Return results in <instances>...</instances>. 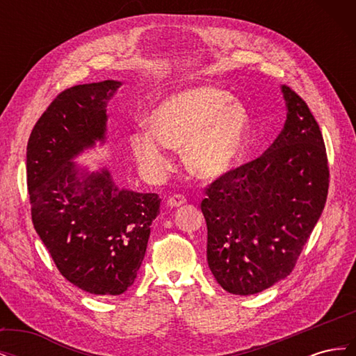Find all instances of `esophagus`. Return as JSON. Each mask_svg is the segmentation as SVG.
<instances>
[{
    "label": "esophagus",
    "instance_id": "esophagus-1",
    "mask_svg": "<svg viewBox=\"0 0 356 356\" xmlns=\"http://www.w3.org/2000/svg\"><path fill=\"white\" fill-rule=\"evenodd\" d=\"M186 202H187V199L182 195H174L168 199V207L178 208V207H181V204H184Z\"/></svg>",
    "mask_w": 356,
    "mask_h": 356
}]
</instances>
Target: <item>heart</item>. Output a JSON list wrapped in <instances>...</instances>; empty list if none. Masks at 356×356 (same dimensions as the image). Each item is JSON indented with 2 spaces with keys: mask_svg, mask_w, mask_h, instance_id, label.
I'll return each instance as SVG.
<instances>
[{
  "mask_svg": "<svg viewBox=\"0 0 356 356\" xmlns=\"http://www.w3.org/2000/svg\"><path fill=\"white\" fill-rule=\"evenodd\" d=\"M148 127L131 136L138 163L160 174L169 161L168 148H182L193 175L215 179L230 172L243 154L251 117L246 106L211 84L172 93L148 117Z\"/></svg>",
  "mask_w": 356,
  "mask_h": 356,
  "instance_id": "b5f03b06",
  "label": "heart"
}]
</instances>
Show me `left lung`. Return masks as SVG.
<instances>
[{"label": "left lung", "instance_id": "left-lung-1", "mask_svg": "<svg viewBox=\"0 0 356 356\" xmlns=\"http://www.w3.org/2000/svg\"><path fill=\"white\" fill-rule=\"evenodd\" d=\"M286 120L258 159L215 179L202 200L208 264L232 294L251 296L286 277L324 211L330 170L309 106L281 88Z\"/></svg>", "mask_w": 356, "mask_h": 356}]
</instances>
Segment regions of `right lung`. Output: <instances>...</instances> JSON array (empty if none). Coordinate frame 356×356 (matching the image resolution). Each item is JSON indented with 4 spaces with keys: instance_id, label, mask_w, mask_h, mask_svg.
<instances>
[{
    "instance_id": "obj_1",
    "label": "right lung",
    "mask_w": 356,
    "mask_h": 356,
    "mask_svg": "<svg viewBox=\"0 0 356 356\" xmlns=\"http://www.w3.org/2000/svg\"><path fill=\"white\" fill-rule=\"evenodd\" d=\"M120 86L105 80L63 90L26 147L35 232L60 275L96 296L123 294L135 282L161 202L156 193L118 188L106 168L88 172L72 161L105 143L106 104Z\"/></svg>"
}]
</instances>
